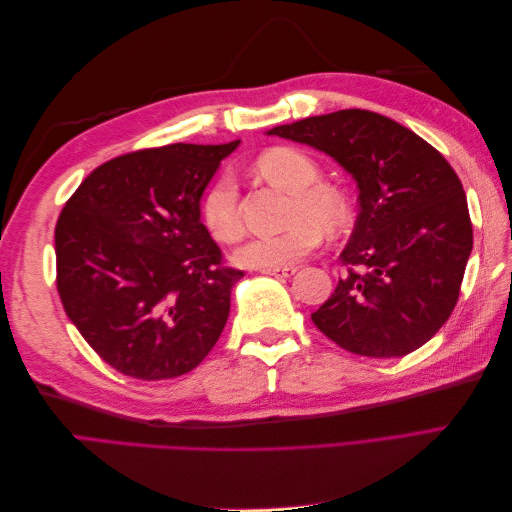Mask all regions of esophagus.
Segmentation results:
<instances>
[{"mask_svg":"<svg viewBox=\"0 0 512 512\" xmlns=\"http://www.w3.org/2000/svg\"><path fill=\"white\" fill-rule=\"evenodd\" d=\"M265 275H273V277H290L297 273V267H280V269H265L262 271Z\"/></svg>","mask_w":512,"mask_h":512,"instance_id":"obj_1","label":"esophagus"}]
</instances>
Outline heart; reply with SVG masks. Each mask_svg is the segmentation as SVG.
<instances>
[{"mask_svg": "<svg viewBox=\"0 0 512 512\" xmlns=\"http://www.w3.org/2000/svg\"><path fill=\"white\" fill-rule=\"evenodd\" d=\"M256 173L292 194L288 230L262 235L239 245L232 260L245 269H280L294 265L322 241V230L333 232L348 220V200L331 183H322L320 168L305 151L294 147L267 149L254 164ZM200 220L213 239L232 243L241 237L239 192L230 177H220L205 192Z\"/></svg>", "mask_w": 512, "mask_h": 512, "instance_id": "b5f03b06", "label": "heart"}]
</instances>
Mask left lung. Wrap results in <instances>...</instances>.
<instances>
[{"label": "left lung", "instance_id": "left-lung-1", "mask_svg": "<svg viewBox=\"0 0 512 512\" xmlns=\"http://www.w3.org/2000/svg\"><path fill=\"white\" fill-rule=\"evenodd\" d=\"M327 153L354 179L359 218L337 282L312 320L337 346L391 359L427 344L451 316L472 254L468 200L455 170L421 136L361 108L275 126Z\"/></svg>", "mask_w": 512, "mask_h": 512}]
</instances>
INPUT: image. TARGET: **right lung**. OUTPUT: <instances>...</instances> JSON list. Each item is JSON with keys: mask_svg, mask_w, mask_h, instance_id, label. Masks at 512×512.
I'll return each instance as SVG.
<instances>
[{"mask_svg": "<svg viewBox=\"0 0 512 512\" xmlns=\"http://www.w3.org/2000/svg\"><path fill=\"white\" fill-rule=\"evenodd\" d=\"M166 145L98 166L55 228L57 290L85 342L121 374L166 380L218 342L243 271L200 220V198L239 147Z\"/></svg>", "mask_w": 512, "mask_h": 512, "instance_id": "add662e5", "label": "right lung"}]
</instances>
